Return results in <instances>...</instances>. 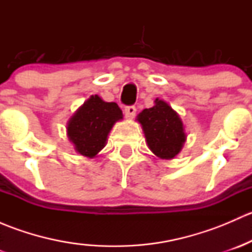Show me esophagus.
I'll list each match as a JSON object with an SVG mask.
<instances>
[{"label": "esophagus", "instance_id": "1", "mask_svg": "<svg viewBox=\"0 0 252 252\" xmlns=\"http://www.w3.org/2000/svg\"><path fill=\"white\" fill-rule=\"evenodd\" d=\"M136 113L135 106H126L124 107V114H126V118H133Z\"/></svg>", "mask_w": 252, "mask_h": 252}]
</instances>
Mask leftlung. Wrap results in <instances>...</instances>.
I'll return each instance as SVG.
<instances>
[{
    "label": "left lung",
    "mask_w": 252,
    "mask_h": 252,
    "mask_svg": "<svg viewBox=\"0 0 252 252\" xmlns=\"http://www.w3.org/2000/svg\"><path fill=\"white\" fill-rule=\"evenodd\" d=\"M149 149L163 159L174 158L183 149L187 135L179 114L163 100L156 98L155 106L138 114Z\"/></svg>",
    "instance_id": "8db88e82"
}]
</instances>
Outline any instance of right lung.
Returning <instances> with one entry per match:
<instances>
[{
    "label": "right lung",
    "mask_w": 252,
    "mask_h": 252,
    "mask_svg": "<svg viewBox=\"0 0 252 252\" xmlns=\"http://www.w3.org/2000/svg\"><path fill=\"white\" fill-rule=\"evenodd\" d=\"M123 118L116 102H105L93 95L78 108L67 124V135L81 156L93 158L105 147L108 133Z\"/></svg>",
    "instance_id": "obj_1"
}]
</instances>
